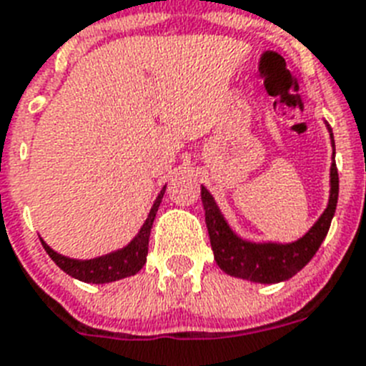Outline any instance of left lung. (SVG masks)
Listing matches in <instances>:
<instances>
[{
  "label": "left lung",
  "instance_id": "1",
  "mask_svg": "<svg viewBox=\"0 0 366 366\" xmlns=\"http://www.w3.org/2000/svg\"><path fill=\"white\" fill-rule=\"evenodd\" d=\"M335 158V142L333 132L326 123ZM337 197H339V174L335 160L330 167V197L328 206L324 209L315 224L297 241L278 243V241H249L243 239L232 230L224 215L221 214L214 195L201 186V199L206 212V227H208L209 243L214 250L219 269L236 278L250 280L256 284H278L293 278L298 271L310 263L315 256L320 243L330 230L332 219L335 215Z\"/></svg>",
  "mask_w": 366,
  "mask_h": 366
}]
</instances>
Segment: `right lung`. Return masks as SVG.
<instances>
[{"label": "right lung", "instance_id": "right-lung-1", "mask_svg": "<svg viewBox=\"0 0 366 366\" xmlns=\"http://www.w3.org/2000/svg\"><path fill=\"white\" fill-rule=\"evenodd\" d=\"M164 193L165 186L158 193L157 201L151 206L147 219H145V222L138 230V234L132 237V241L127 243L123 249H117L110 254H103V256H97V258L92 259H73L55 252L42 237H40V241H42L46 252L49 254V258L66 274H69L75 280H81V282H86V284H110V282L123 280L127 276H134L147 262L149 236H151L152 222H154V217H157V212L160 208Z\"/></svg>", "mask_w": 366, "mask_h": 366}]
</instances>
